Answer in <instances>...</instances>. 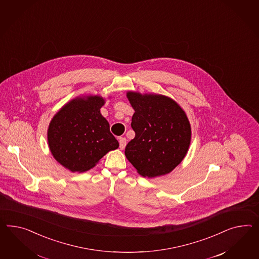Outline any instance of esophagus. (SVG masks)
<instances>
[{"label": "esophagus", "mask_w": 259, "mask_h": 259, "mask_svg": "<svg viewBox=\"0 0 259 259\" xmlns=\"http://www.w3.org/2000/svg\"><path fill=\"white\" fill-rule=\"evenodd\" d=\"M119 148L121 149V150H123L126 146V142H127V140H126L125 138H119Z\"/></svg>", "instance_id": "1"}]
</instances>
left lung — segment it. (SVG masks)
Here are the masks:
<instances>
[{
  "label": "left lung",
  "instance_id": "8db88e82",
  "mask_svg": "<svg viewBox=\"0 0 259 259\" xmlns=\"http://www.w3.org/2000/svg\"><path fill=\"white\" fill-rule=\"evenodd\" d=\"M126 97L135 110L131 126L136 133L126 145V158L143 177L169 174L190 145L191 127L186 112L161 94L128 91Z\"/></svg>",
  "mask_w": 259,
  "mask_h": 259
}]
</instances>
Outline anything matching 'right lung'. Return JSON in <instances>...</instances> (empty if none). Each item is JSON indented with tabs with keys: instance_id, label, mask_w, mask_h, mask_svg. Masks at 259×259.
<instances>
[{
	"instance_id": "obj_1",
	"label": "right lung",
	"mask_w": 259,
	"mask_h": 259,
	"mask_svg": "<svg viewBox=\"0 0 259 259\" xmlns=\"http://www.w3.org/2000/svg\"><path fill=\"white\" fill-rule=\"evenodd\" d=\"M105 103L99 95L79 96L53 117L47 132L48 145L64 168L84 172L95 167L108 152L119 148L108 121L100 111Z\"/></svg>"
}]
</instances>
